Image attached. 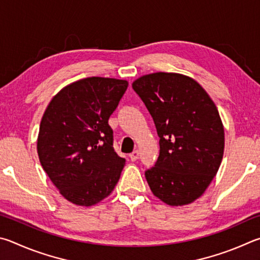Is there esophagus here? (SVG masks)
<instances>
[{
    "instance_id": "esophagus-1",
    "label": "esophagus",
    "mask_w": 260,
    "mask_h": 260,
    "mask_svg": "<svg viewBox=\"0 0 260 260\" xmlns=\"http://www.w3.org/2000/svg\"><path fill=\"white\" fill-rule=\"evenodd\" d=\"M129 157H130L131 161H137L139 158V151H134L133 153L130 154Z\"/></svg>"
}]
</instances>
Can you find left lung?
I'll list each match as a JSON object with an SVG mask.
<instances>
[{
  "label": "left lung",
  "instance_id": "left-lung-1",
  "mask_svg": "<svg viewBox=\"0 0 260 260\" xmlns=\"http://www.w3.org/2000/svg\"><path fill=\"white\" fill-rule=\"evenodd\" d=\"M160 137V155L145 172L152 193L172 207L194 202L217 175L224 125L215 103L192 77L157 72L133 83Z\"/></svg>",
  "mask_w": 260,
  "mask_h": 260
}]
</instances>
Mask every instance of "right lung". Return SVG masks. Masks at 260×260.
I'll return each mask as SVG.
<instances>
[{"label": "right lung", "instance_id": "right-lung-1", "mask_svg": "<svg viewBox=\"0 0 260 260\" xmlns=\"http://www.w3.org/2000/svg\"><path fill=\"white\" fill-rule=\"evenodd\" d=\"M127 81L92 76L66 85L41 120L38 154L43 170L67 201L91 207L107 198L125 160L113 147L108 118Z\"/></svg>", "mask_w": 260, "mask_h": 260}]
</instances>
